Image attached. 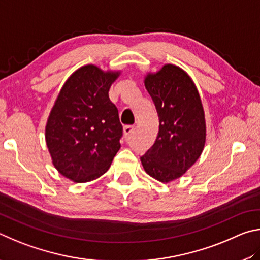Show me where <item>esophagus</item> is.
<instances>
[{"mask_svg":"<svg viewBox=\"0 0 260 260\" xmlns=\"http://www.w3.org/2000/svg\"><path fill=\"white\" fill-rule=\"evenodd\" d=\"M135 133V126L134 125H125L123 127V135H124V137L127 138L130 137L131 135Z\"/></svg>","mask_w":260,"mask_h":260,"instance_id":"34e87169","label":"esophagus"}]
</instances>
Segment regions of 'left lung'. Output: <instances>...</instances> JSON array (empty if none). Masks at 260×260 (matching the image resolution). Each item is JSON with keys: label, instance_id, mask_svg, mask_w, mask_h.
I'll return each mask as SVG.
<instances>
[{"label": "left lung", "instance_id": "1", "mask_svg": "<svg viewBox=\"0 0 260 260\" xmlns=\"http://www.w3.org/2000/svg\"><path fill=\"white\" fill-rule=\"evenodd\" d=\"M145 86L160 125L155 143L140 161L154 179L169 183L183 176L203 151L207 130L202 102L187 73L171 63L145 77Z\"/></svg>", "mask_w": 260, "mask_h": 260}]
</instances>
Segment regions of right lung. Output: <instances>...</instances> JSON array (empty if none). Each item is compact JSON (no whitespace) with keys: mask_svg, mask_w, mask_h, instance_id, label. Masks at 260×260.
<instances>
[{"mask_svg":"<svg viewBox=\"0 0 260 260\" xmlns=\"http://www.w3.org/2000/svg\"><path fill=\"white\" fill-rule=\"evenodd\" d=\"M118 75L94 65L79 68L62 85L50 113L45 140L52 163L75 183L104 175L121 147L123 127L108 97Z\"/></svg>","mask_w":260,"mask_h":260,"instance_id":"obj_1","label":"right lung"}]
</instances>
